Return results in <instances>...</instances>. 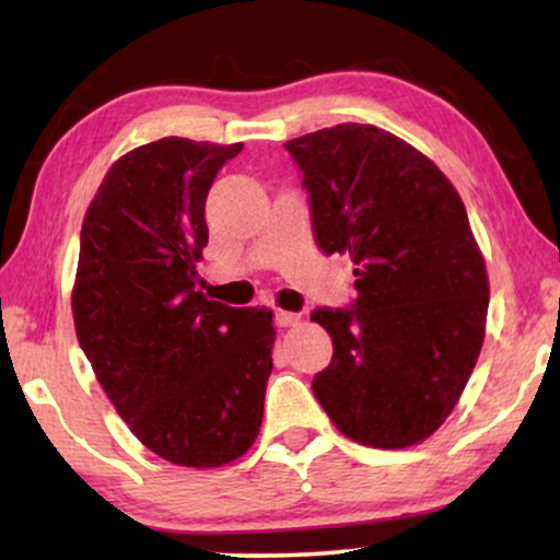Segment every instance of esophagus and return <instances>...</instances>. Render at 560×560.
Returning a JSON list of instances; mask_svg holds the SVG:
<instances>
[{
  "instance_id": "34e87169",
  "label": "esophagus",
  "mask_w": 560,
  "mask_h": 560,
  "mask_svg": "<svg viewBox=\"0 0 560 560\" xmlns=\"http://www.w3.org/2000/svg\"><path fill=\"white\" fill-rule=\"evenodd\" d=\"M275 324H278L280 328L295 326V324H301V316H298V313H290V311H278L275 313Z\"/></svg>"
}]
</instances>
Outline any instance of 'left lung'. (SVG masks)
Listing matches in <instances>:
<instances>
[{
    "instance_id": "8db88e82",
    "label": "left lung",
    "mask_w": 560,
    "mask_h": 560,
    "mask_svg": "<svg viewBox=\"0 0 560 560\" xmlns=\"http://www.w3.org/2000/svg\"><path fill=\"white\" fill-rule=\"evenodd\" d=\"M326 255L354 262L349 311L318 308L334 359L313 395L347 439L408 448L456 408L485 343L489 278L454 183L400 137L336 125L285 142Z\"/></svg>"
}]
</instances>
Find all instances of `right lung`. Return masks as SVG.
I'll list each match as a JSON object with an SVG mask.
<instances>
[{
	"label": "right lung",
	"instance_id": "obj_1",
	"mask_svg": "<svg viewBox=\"0 0 560 560\" xmlns=\"http://www.w3.org/2000/svg\"><path fill=\"white\" fill-rule=\"evenodd\" d=\"M240 150L140 144L109 167L81 226L71 311L83 354L137 441L190 469L247 454L272 372V311L196 290L206 196Z\"/></svg>",
	"mask_w": 560,
	"mask_h": 560
}]
</instances>
